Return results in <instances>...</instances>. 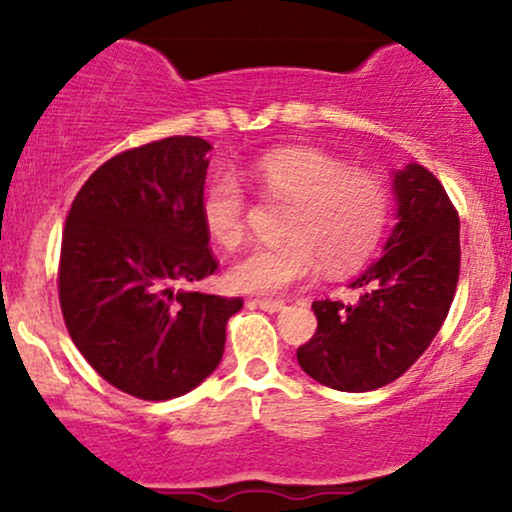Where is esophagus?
Returning a JSON list of instances; mask_svg holds the SVG:
<instances>
[{
	"mask_svg": "<svg viewBox=\"0 0 512 512\" xmlns=\"http://www.w3.org/2000/svg\"><path fill=\"white\" fill-rule=\"evenodd\" d=\"M250 303L257 305V308L267 310V313H279V310L286 308V303L284 301H276V298H252Z\"/></svg>",
	"mask_w": 512,
	"mask_h": 512,
	"instance_id": "esophagus-1",
	"label": "esophagus"
}]
</instances>
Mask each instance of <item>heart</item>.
<instances>
[{
  "instance_id": "1",
  "label": "heart",
  "mask_w": 512,
  "mask_h": 512,
  "mask_svg": "<svg viewBox=\"0 0 512 512\" xmlns=\"http://www.w3.org/2000/svg\"><path fill=\"white\" fill-rule=\"evenodd\" d=\"M267 195L293 202L279 245H257L228 269L236 291L274 296L305 284L322 269H354L378 248L392 211L390 187L378 175L349 170L313 149H279L252 166ZM209 236L236 248L245 236V195L233 173L219 170L202 195Z\"/></svg>"
}]
</instances>
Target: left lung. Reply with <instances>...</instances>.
Instances as JSON below:
<instances>
[{
	"label": "left lung",
	"instance_id": "8db88e82",
	"mask_svg": "<svg viewBox=\"0 0 512 512\" xmlns=\"http://www.w3.org/2000/svg\"><path fill=\"white\" fill-rule=\"evenodd\" d=\"M397 226L385 252L351 289L354 305L315 301L317 332L298 346L301 368L342 392L378 390L407 373L428 349L455 298L460 219L436 175L409 163L392 175Z\"/></svg>",
	"mask_w": 512,
	"mask_h": 512
}]
</instances>
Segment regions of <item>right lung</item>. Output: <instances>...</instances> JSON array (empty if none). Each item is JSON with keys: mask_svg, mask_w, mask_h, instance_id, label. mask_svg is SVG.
Segmentation results:
<instances>
[{"mask_svg": "<svg viewBox=\"0 0 512 512\" xmlns=\"http://www.w3.org/2000/svg\"><path fill=\"white\" fill-rule=\"evenodd\" d=\"M211 144L168 137L105 161L69 209L60 305L91 368L127 395L163 402L219 366L240 298L190 289L216 272L202 195Z\"/></svg>", "mask_w": 512, "mask_h": 512, "instance_id": "obj_1", "label": "right lung"}]
</instances>
